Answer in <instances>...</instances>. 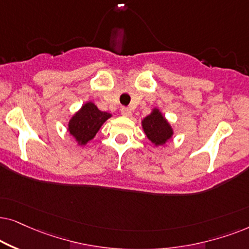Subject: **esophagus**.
I'll list each match as a JSON object with an SVG mask.
<instances>
[{"label": "esophagus", "mask_w": 249, "mask_h": 249, "mask_svg": "<svg viewBox=\"0 0 249 249\" xmlns=\"http://www.w3.org/2000/svg\"><path fill=\"white\" fill-rule=\"evenodd\" d=\"M121 112L123 116H125V117H130V116L132 115V111L131 109L128 107H122L121 108Z\"/></svg>", "instance_id": "1"}]
</instances>
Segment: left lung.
Returning a JSON list of instances; mask_svg holds the SVG:
<instances>
[{
	"instance_id": "obj_1",
	"label": "left lung",
	"mask_w": 249,
	"mask_h": 249,
	"mask_svg": "<svg viewBox=\"0 0 249 249\" xmlns=\"http://www.w3.org/2000/svg\"><path fill=\"white\" fill-rule=\"evenodd\" d=\"M142 127L149 140L156 145L165 143L173 134L170 124L157 109L142 121Z\"/></svg>"
}]
</instances>
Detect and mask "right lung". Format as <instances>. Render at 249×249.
<instances>
[{
	"label": "right lung",
	"instance_id": "obj_1",
	"mask_svg": "<svg viewBox=\"0 0 249 249\" xmlns=\"http://www.w3.org/2000/svg\"><path fill=\"white\" fill-rule=\"evenodd\" d=\"M110 114L101 111L92 102L83 106L81 110L72 116L68 131L79 144H85L94 138L101 125L110 117Z\"/></svg>",
	"mask_w": 249,
	"mask_h": 249
}]
</instances>
